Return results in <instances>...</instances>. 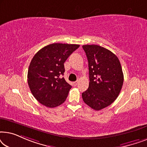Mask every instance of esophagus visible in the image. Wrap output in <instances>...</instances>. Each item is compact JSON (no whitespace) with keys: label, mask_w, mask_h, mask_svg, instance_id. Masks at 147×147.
<instances>
[{"label":"esophagus","mask_w":147,"mask_h":147,"mask_svg":"<svg viewBox=\"0 0 147 147\" xmlns=\"http://www.w3.org/2000/svg\"><path fill=\"white\" fill-rule=\"evenodd\" d=\"M78 84V81H76V82H74L73 83H72V84H73L74 86H77V84Z\"/></svg>","instance_id":"obj_1"}]
</instances>
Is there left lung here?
Wrapping results in <instances>:
<instances>
[{
    "instance_id": "obj_1",
    "label": "left lung",
    "mask_w": 147,
    "mask_h": 147,
    "mask_svg": "<svg viewBox=\"0 0 147 147\" xmlns=\"http://www.w3.org/2000/svg\"><path fill=\"white\" fill-rule=\"evenodd\" d=\"M87 56L90 83L82 93L84 102L100 110L110 106L119 95L124 82L120 61L115 54L97 45L82 46Z\"/></svg>"
}]
</instances>
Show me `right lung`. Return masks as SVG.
<instances>
[{"label": "right lung", "instance_id": "obj_1", "mask_svg": "<svg viewBox=\"0 0 147 147\" xmlns=\"http://www.w3.org/2000/svg\"><path fill=\"white\" fill-rule=\"evenodd\" d=\"M79 45L53 43L39 50L30 63L27 82L35 99L48 108L63 104L71 88L64 78V63Z\"/></svg>", "mask_w": 147, "mask_h": 147}]
</instances>
